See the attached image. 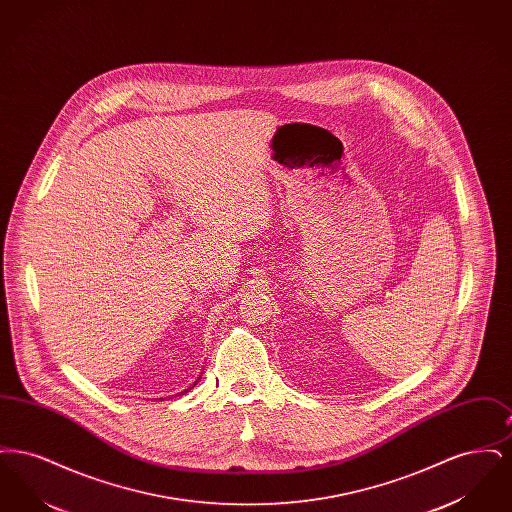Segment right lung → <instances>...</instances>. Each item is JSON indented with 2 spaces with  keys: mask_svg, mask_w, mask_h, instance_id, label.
Returning <instances> with one entry per match:
<instances>
[{
  "mask_svg": "<svg viewBox=\"0 0 512 512\" xmlns=\"http://www.w3.org/2000/svg\"><path fill=\"white\" fill-rule=\"evenodd\" d=\"M195 384H197V382H195ZM195 384H194V386H195ZM194 386H192V388H194ZM192 388H190V390H192ZM182 393H188V390H184V391H182Z\"/></svg>",
  "mask_w": 512,
  "mask_h": 512,
  "instance_id": "obj_1",
  "label": "right lung"
}]
</instances>
